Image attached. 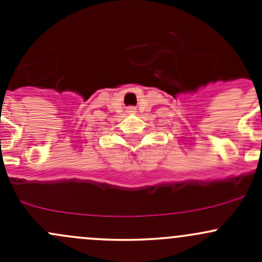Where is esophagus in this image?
<instances>
[{"label": "esophagus", "instance_id": "obj_1", "mask_svg": "<svg viewBox=\"0 0 262 262\" xmlns=\"http://www.w3.org/2000/svg\"><path fill=\"white\" fill-rule=\"evenodd\" d=\"M128 113H132V114H133V113H136V109H134V107H129Z\"/></svg>", "mask_w": 262, "mask_h": 262}]
</instances>
